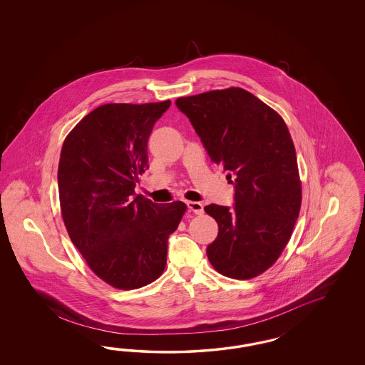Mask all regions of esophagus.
<instances>
[{
  "mask_svg": "<svg viewBox=\"0 0 365 365\" xmlns=\"http://www.w3.org/2000/svg\"><path fill=\"white\" fill-rule=\"evenodd\" d=\"M186 205H187L188 210L192 211L194 214H197V215L203 214V205H202L200 202H195V200H187V202H186Z\"/></svg>",
  "mask_w": 365,
  "mask_h": 365,
  "instance_id": "obj_1",
  "label": "esophagus"
}]
</instances>
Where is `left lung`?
<instances>
[{"instance_id":"left-lung-1","label":"left lung","mask_w":365,"mask_h":365,"mask_svg":"<svg viewBox=\"0 0 365 365\" xmlns=\"http://www.w3.org/2000/svg\"><path fill=\"white\" fill-rule=\"evenodd\" d=\"M175 104L235 188L232 209L205 207L218 223V235L206 250L209 261L230 278L259 276L285 249L301 207L297 158L287 124L242 88L203 92Z\"/></svg>"}]
</instances>
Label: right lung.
<instances>
[{
	"mask_svg": "<svg viewBox=\"0 0 365 365\" xmlns=\"http://www.w3.org/2000/svg\"><path fill=\"white\" fill-rule=\"evenodd\" d=\"M171 101L100 106L68 133L58 171L61 215L91 270L123 290L163 273L167 241L187 206L154 203L135 194L148 168L147 143Z\"/></svg>",
	"mask_w": 365,
	"mask_h": 365,
	"instance_id": "add662e5",
	"label": "right lung"
}]
</instances>
